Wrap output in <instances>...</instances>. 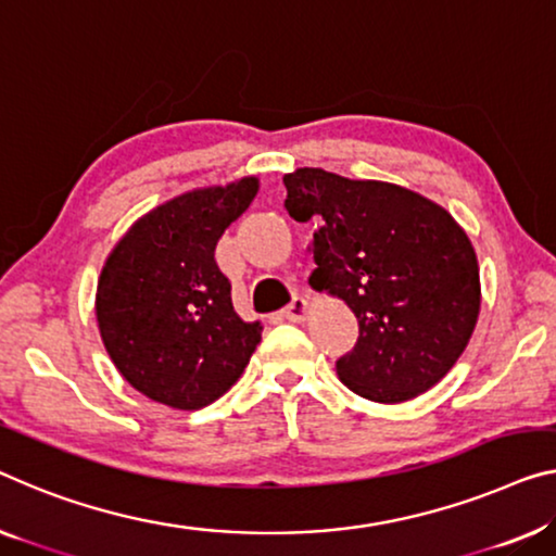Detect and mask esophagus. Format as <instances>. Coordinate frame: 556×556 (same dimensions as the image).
I'll use <instances>...</instances> for the list:
<instances>
[{
  "label": "esophagus",
  "instance_id": "34e87169",
  "mask_svg": "<svg viewBox=\"0 0 556 556\" xmlns=\"http://www.w3.org/2000/svg\"><path fill=\"white\" fill-rule=\"evenodd\" d=\"M306 314H309V304H306L304 296H294L292 304H289L287 309L281 312V317L289 319V321H304Z\"/></svg>",
  "mask_w": 556,
  "mask_h": 556
}]
</instances>
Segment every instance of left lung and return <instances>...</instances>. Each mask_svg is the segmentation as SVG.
<instances>
[{"label":"left lung","instance_id":"8db88e82","mask_svg":"<svg viewBox=\"0 0 556 556\" xmlns=\"http://www.w3.org/2000/svg\"><path fill=\"white\" fill-rule=\"evenodd\" d=\"M285 187L289 217L319 225L309 285L359 321L339 379L382 404L432 389L467 350L482 304L467 231L444 206L389 181L302 167Z\"/></svg>","mask_w":556,"mask_h":556}]
</instances>
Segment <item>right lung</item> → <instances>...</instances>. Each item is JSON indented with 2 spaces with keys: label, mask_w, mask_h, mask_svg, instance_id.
<instances>
[{
  "label": "right lung",
  "mask_w": 556,
  "mask_h": 556,
  "mask_svg": "<svg viewBox=\"0 0 556 556\" xmlns=\"http://www.w3.org/2000/svg\"><path fill=\"white\" fill-rule=\"evenodd\" d=\"M260 179L192 189L129 227L97 285V325L114 367L149 400L202 409L242 377L262 339L260 321L231 306L214 250L242 217Z\"/></svg>",
  "instance_id": "add662e5"
}]
</instances>
